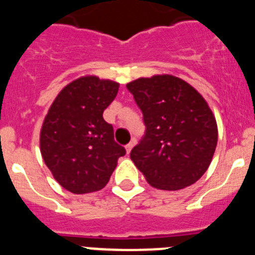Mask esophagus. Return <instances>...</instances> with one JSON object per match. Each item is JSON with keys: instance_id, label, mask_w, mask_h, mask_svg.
<instances>
[{"instance_id": "obj_1", "label": "esophagus", "mask_w": 255, "mask_h": 255, "mask_svg": "<svg viewBox=\"0 0 255 255\" xmlns=\"http://www.w3.org/2000/svg\"><path fill=\"white\" fill-rule=\"evenodd\" d=\"M132 147H133V143L129 142L128 145H126V151H127V154H129L130 150H132Z\"/></svg>"}]
</instances>
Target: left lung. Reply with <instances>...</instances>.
<instances>
[{
    "mask_svg": "<svg viewBox=\"0 0 255 255\" xmlns=\"http://www.w3.org/2000/svg\"><path fill=\"white\" fill-rule=\"evenodd\" d=\"M143 115L145 134L130 159L156 189L180 190L207 172L218 130L207 101L173 75L138 78L127 85Z\"/></svg>",
    "mask_w": 255,
    "mask_h": 255,
    "instance_id": "1",
    "label": "left lung"
}]
</instances>
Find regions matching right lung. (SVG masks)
<instances>
[{
    "mask_svg": "<svg viewBox=\"0 0 255 255\" xmlns=\"http://www.w3.org/2000/svg\"><path fill=\"white\" fill-rule=\"evenodd\" d=\"M119 85L94 75L64 87L41 129V154L55 180L73 194L99 191L109 182L126 149L114 141L103 113Z\"/></svg>",
    "mask_w": 255,
    "mask_h": 255,
    "instance_id": "obj_1",
    "label": "right lung"
}]
</instances>
